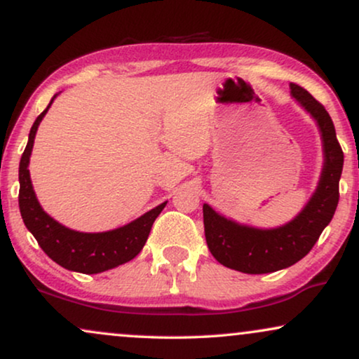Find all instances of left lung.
<instances>
[{
    "instance_id": "1",
    "label": "left lung",
    "mask_w": 359,
    "mask_h": 359,
    "mask_svg": "<svg viewBox=\"0 0 359 359\" xmlns=\"http://www.w3.org/2000/svg\"><path fill=\"white\" fill-rule=\"evenodd\" d=\"M290 93L317 121L323 144V169L317 189L297 217L277 228H255L224 218L203 203L205 238L219 264L245 274H267L285 269L309 255L335 215L343 151L332 118L307 90L290 83Z\"/></svg>"
}]
</instances>
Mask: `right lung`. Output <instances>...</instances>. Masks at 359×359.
<instances>
[{
  "label": "right lung",
  "instance_id": "right-lung-1",
  "mask_svg": "<svg viewBox=\"0 0 359 359\" xmlns=\"http://www.w3.org/2000/svg\"><path fill=\"white\" fill-rule=\"evenodd\" d=\"M55 97L57 95L50 100L49 107L36 118L31 128L27 146L22 152L21 162H19V210H21L26 228L32 233L42 251L52 261L69 271L82 272V274H98V272L113 269V267L135 259L140 255L142 246L146 245L147 236H149L152 223L159 217L167 202L157 205L156 208L136 218L135 222L103 233L75 231L49 217L42 210L41 203L37 202L27 167H29L37 128L46 113L49 111Z\"/></svg>",
  "mask_w": 359,
  "mask_h": 359
}]
</instances>
